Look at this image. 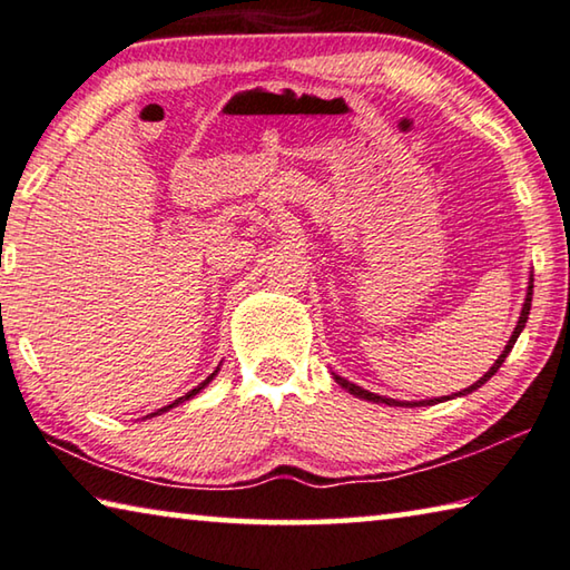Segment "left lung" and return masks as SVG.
<instances>
[{"label": "left lung", "mask_w": 570, "mask_h": 570, "mask_svg": "<svg viewBox=\"0 0 570 570\" xmlns=\"http://www.w3.org/2000/svg\"><path fill=\"white\" fill-rule=\"evenodd\" d=\"M530 301H533V277H530V285H528V295H525V303H522V311H520V321H518V325H515V331H512V335H510V341H508V346H505V351L500 353L498 356V361L492 363L490 366V371L484 373V376L480 379V381H474L472 386H468L464 391H460V394H454V396H464V394H472L474 389H480L484 381H490L492 376H495L498 373V368L502 366V361L508 358V353L512 351V346H515V341H518V335L522 333V328H525V323H528V315H530ZM333 379H335V384L338 386H343L346 391H351L353 396H358V399H366V401H373V404H389V406H434V404H440V401H446L450 396H442V399H426V401H412V404H404V401H394V399H386V396H379V394H371V391H366V389H361V386H356V384H351V381H346L343 376H338V373H333Z\"/></svg>", "instance_id": "1"}]
</instances>
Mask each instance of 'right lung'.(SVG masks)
<instances>
[{
  "mask_svg": "<svg viewBox=\"0 0 570 570\" xmlns=\"http://www.w3.org/2000/svg\"><path fill=\"white\" fill-rule=\"evenodd\" d=\"M217 371H219V368H217ZM217 371H214V373H209V376H207V379H204V381H202V384H199L197 389H191V391H189V394H184V396H179V399H176V401H171V404H169V406L158 409V412H154V414H148V416L164 414V412H169V409H174V406H179V404H184V401H189V399H194V396H197V394H199V391H202L204 386H207V384H209V381H212L214 376H217Z\"/></svg>",
  "mask_w": 570,
  "mask_h": 570,
  "instance_id": "right-lung-1",
  "label": "right lung"
}]
</instances>
